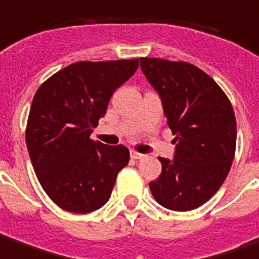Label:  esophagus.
Returning <instances> with one entry per match:
<instances>
[{"instance_id": "esophagus-1", "label": "esophagus", "mask_w": 259, "mask_h": 259, "mask_svg": "<svg viewBox=\"0 0 259 259\" xmlns=\"http://www.w3.org/2000/svg\"><path fill=\"white\" fill-rule=\"evenodd\" d=\"M131 158L133 159H142V158H145V155L144 153L135 152V151H131Z\"/></svg>"}]
</instances>
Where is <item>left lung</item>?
Wrapping results in <instances>:
<instances>
[{"instance_id": "left-lung-1", "label": "left lung", "mask_w": 259, "mask_h": 259, "mask_svg": "<svg viewBox=\"0 0 259 259\" xmlns=\"http://www.w3.org/2000/svg\"><path fill=\"white\" fill-rule=\"evenodd\" d=\"M175 137L174 159L159 158L162 174L149 183L155 200L175 211L197 208L226 181L234 159L233 106L208 74L186 62L141 58Z\"/></svg>"}]
</instances>
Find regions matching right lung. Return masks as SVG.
Here are the masks:
<instances>
[{
    "instance_id": "add662e5",
    "label": "right lung",
    "mask_w": 259,
    "mask_h": 259,
    "mask_svg": "<svg viewBox=\"0 0 259 259\" xmlns=\"http://www.w3.org/2000/svg\"><path fill=\"white\" fill-rule=\"evenodd\" d=\"M140 59L77 62L37 89L26 124V147L37 181L59 207L90 213L111 196L128 165L124 145H106L90 134L106 115L112 93L138 69Z\"/></svg>"
}]
</instances>
